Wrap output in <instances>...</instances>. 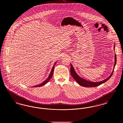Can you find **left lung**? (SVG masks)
<instances>
[{
  "instance_id": "left-lung-1",
  "label": "left lung",
  "mask_w": 123,
  "mask_h": 123,
  "mask_svg": "<svg viewBox=\"0 0 123 123\" xmlns=\"http://www.w3.org/2000/svg\"><path fill=\"white\" fill-rule=\"evenodd\" d=\"M114 50H115V45L114 46ZM114 65L113 66V70L111 72V75L108 77L107 78H106L105 80L99 81V82H91V81H89L88 80H86L83 78H82V77H81L79 76H78V75L76 73V72L75 71V69L74 68V67H73L72 65L71 64H70V73L71 76L74 78V79L75 80V81H76L80 85L83 86V87H97L98 86L102 84V83H105V82H106L107 81H108L111 77V76L112 75V74L113 73V70L114 69L115 66L116 64V61H117V57H116V54H115V58H114Z\"/></svg>"
}]
</instances>
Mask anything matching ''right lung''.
<instances>
[{"label":"right lung","instance_id":"1","mask_svg":"<svg viewBox=\"0 0 123 123\" xmlns=\"http://www.w3.org/2000/svg\"><path fill=\"white\" fill-rule=\"evenodd\" d=\"M56 63H57V62H55V64H54L53 65V68H52V70H51V72H50V74H49V76H48V78H47V79H46L45 81H44L43 82H42L41 83H40V84H38V85H35V86H33V87H33V88H34V87H41L42 86H43V85H44L46 84L47 83V82L50 80V79L52 78V77L53 76V71H54V67H55V65L56 64Z\"/></svg>","mask_w":123,"mask_h":123}]
</instances>
